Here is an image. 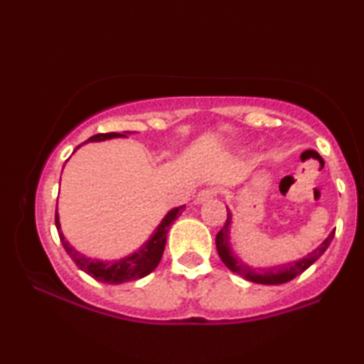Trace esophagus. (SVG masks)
Masks as SVG:
<instances>
[{"label":"esophagus","instance_id":"esophagus-1","mask_svg":"<svg viewBox=\"0 0 364 364\" xmlns=\"http://www.w3.org/2000/svg\"><path fill=\"white\" fill-rule=\"evenodd\" d=\"M215 196H217L215 188H204V191H200L199 193H197L196 202H197V204H204V202L214 199Z\"/></svg>","mask_w":364,"mask_h":364}]
</instances>
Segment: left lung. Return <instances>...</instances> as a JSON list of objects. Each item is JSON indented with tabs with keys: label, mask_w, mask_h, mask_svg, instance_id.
I'll list each match as a JSON object with an SVG mask.
<instances>
[{
	"label": "left lung",
	"mask_w": 364,
	"mask_h": 364,
	"mask_svg": "<svg viewBox=\"0 0 364 364\" xmlns=\"http://www.w3.org/2000/svg\"><path fill=\"white\" fill-rule=\"evenodd\" d=\"M230 224H232V214L228 209V220H225L224 228L219 230V234L215 235V247L219 252V257L223 259V262L228 266L230 271L235 274L242 276L244 279L257 282V284H284V282L294 279L296 276L303 274L311 264H314L318 259L323 256L324 251L329 247L331 240L334 237V230L328 235L326 239L321 242L313 252H309L308 256L299 259V261L289 262V264H281V266H272V267H251L247 264L240 261L234 256L232 249H230Z\"/></svg>",
	"instance_id": "8db88e82"
}]
</instances>
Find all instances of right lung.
I'll use <instances>...</instances> for the list:
<instances>
[{"label":"right lung","instance_id":"1","mask_svg":"<svg viewBox=\"0 0 364 364\" xmlns=\"http://www.w3.org/2000/svg\"><path fill=\"white\" fill-rule=\"evenodd\" d=\"M129 134H132V132H124V134H117V132H110V134H98V135L90 136L85 144H88V141H102L108 139H122V136H127ZM82 145H78L77 149L82 147ZM183 209H186V205L173 207V209L168 210L162 219V223L155 228L154 234L150 235V239L141 245L139 251L129 254L127 257L117 259V261H100V259L88 257L85 256V254L78 252L77 249H73V245H70L68 240L65 239L63 230H61L58 209H56V214H55V224H56V229H58L60 240L61 244H63L65 251L68 252V256L73 259V262L77 264L82 271H85L88 276H92L93 279L100 282H107V284H122V282H129V281L140 279V277H145L159 266L165 249V242H167L168 229H171L173 220L182 214Z\"/></svg>","mask_w":364,"mask_h":364}]
</instances>
